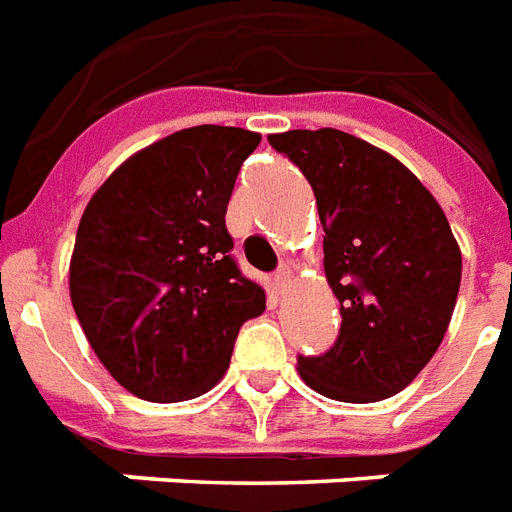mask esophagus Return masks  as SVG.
Returning a JSON list of instances; mask_svg holds the SVG:
<instances>
[{
  "label": "esophagus",
  "instance_id": "esophagus-1",
  "mask_svg": "<svg viewBox=\"0 0 512 512\" xmlns=\"http://www.w3.org/2000/svg\"><path fill=\"white\" fill-rule=\"evenodd\" d=\"M289 281H292V272H289V267H281V270L275 272V278H272V283H275V292L286 294Z\"/></svg>",
  "mask_w": 512,
  "mask_h": 512
}]
</instances>
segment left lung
<instances>
[{
  "mask_svg": "<svg viewBox=\"0 0 512 512\" xmlns=\"http://www.w3.org/2000/svg\"><path fill=\"white\" fill-rule=\"evenodd\" d=\"M267 141L311 182L324 272L341 302V333L319 357H297L300 376L349 404L401 393L439 349L461 286L445 212L404 163L343 130Z\"/></svg>",
  "mask_w": 512,
  "mask_h": 512,
  "instance_id": "left-lung-1",
  "label": "left lung"
}]
</instances>
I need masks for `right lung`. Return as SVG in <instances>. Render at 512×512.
Instances as JSON below:
<instances>
[{"label": "right lung", "instance_id": "obj_1", "mask_svg": "<svg viewBox=\"0 0 512 512\" xmlns=\"http://www.w3.org/2000/svg\"><path fill=\"white\" fill-rule=\"evenodd\" d=\"M261 136L179 130L125 160L81 215L70 300L125 390L174 404L215 387L240 327L267 308L231 256L226 207Z\"/></svg>", "mask_w": 512, "mask_h": 512}]
</instances>
